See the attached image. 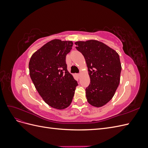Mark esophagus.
I'll return each instance as SVG.
<instances>
[{"instance_id":"1","label":"esophagus","mask_w":148,"mask_h":148,"mask_svg":"<svg viewBox=\"0 0 148 148\" xmlns=\"http://www.w3.org/2000/svg\"><path fill=\"white\" fill-rule=\"evenodd\" d=\"M77 76H78V77H79V76H80V73H78V74H77Z\"/></svg>"}]
</instances>
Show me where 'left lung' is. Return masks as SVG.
I'll use <instances>...</instances> for the list:
<instances>
[{"label":"left lung","instance_id":"obj_1","mask_svg":"<svg viewBox=\"0 0 148 148\" xmlns=\"http://www.w3.org/2000/svg\"><path fill=\"white\" fill-rule=\"evenodd\" d=\"M75 44L84 57L90 77V84L86 88L87 101L95 107L103 106L113 97L120 83L122 66L119 56L96 40Z\"/></svg>","mask_w":148,"mask_h":148}]
</instances>
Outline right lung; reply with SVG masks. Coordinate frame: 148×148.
Here are the masks:
<instances>
[{
  "mask_svg": "<svg viewBox=\"0 0 148 148\" xmlns=\"http://www.w3.org/2000/svg\"><path fill=\"white\" fill-rule=\"evenodd\" d=\"M72 41L53 39L35 52L29 62V75L46 104L57 109L69 107L78 82L67 70L66 56Z\"/></svg>",
  "mask_w": 148,
  "mask_h": 148,
  "instance_id": "add662e5",
  "label": "right lung"
}]
</instances>
